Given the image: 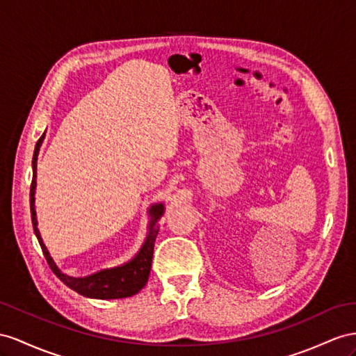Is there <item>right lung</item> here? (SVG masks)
<instances>
[{"label": "right lung", "mask_w": 356, "mask_h": 356, "mask_svg": "<svg viewBox=\"0 0 356 356\" xmlns=\"http://www.w3.org/2000/svg\"><path fill=\"white\" fill-rule=\"evenodd\" d=\"M44 140V132L39 138L38 144L34 147L33 154V181L30 188V209H31V222L34 234L38 238L40 248L43 251V256L47 259L51 270L56 273V275L65 282L67 287L75 290L76 293L93 298V299H120V298H129L147 284V280L150 275V268H152V257H153V248H154V241H156V236L159 232L158 221L165 211V206L163 203H154L149 207V225H147V236L141 245V248L136 251L135 256L127 260L123 265H118L114 268H106L100 269L97 272L90 273L86 277H72L67 273L63 272L57 263L54 261L51 254L47 248V245L43 243V239L38 227V213H35V186H38V156L40 145Z\"/></svg>", "instance_id": "add662e5"}]
</instances>
